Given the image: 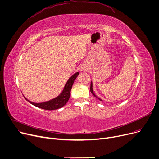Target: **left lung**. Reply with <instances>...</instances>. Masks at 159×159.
<instances>
[{"label": "left lung", "mask_w": 159, "mask_h": 159, "mask_svg": "<svg viewBox=\"0 0 159 159\" xmlns=\"http://www.w3.org/2000/svg\"><path fill=\"white\" fill-rule=\"evenodd\" d=\"M92 87H93V85H92V82H91V86H90V91H91V93H92V94H93V95H94L95 97H96V95H95V93H93V88H92ZM98 99H99V100H101V101H102V100H101V99H100V98H98Z\"/></svg>", "instance_id": "8db88e82"}]
</instances>
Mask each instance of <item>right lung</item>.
<instances>
[{
	"label": "right lung",
	"mask_w": 159,
	"mask_h": 159,
	"mask_svg": "<svg viewBox=\"0 0 159 159\" xmlns=\"http://www.w3.org/2000/svg\"><path fill=\"white\" fill-rule=\"evenodd\" d=\"M79 74V73L77 72L73 75H72V76L69 79L68 82H66L62 92L60 94V95H58V97L53 99H52L51 101L41 103H34L28 101L26 98H26V101H28L30 104L34 105L39 108H41V109H44L46 110H54L59 109V108L63 107L67 103V102L68 101V100L70 97L71 89L73 84V82L77 77Z\"/></svg>",
	"instance_id": "add662e5"
}]
</instances>
